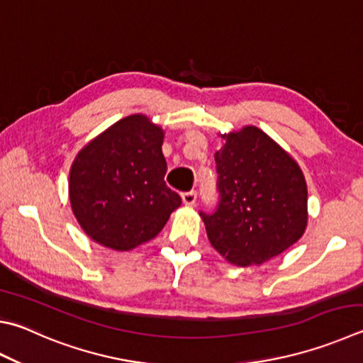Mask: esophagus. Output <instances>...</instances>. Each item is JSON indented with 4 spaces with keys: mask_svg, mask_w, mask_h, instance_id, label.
Segmentation results:
<instances>
[{
    "mask_svg": "<svg viewBox=\"0 0 363 363\" xmlns=\"http://www.w3.org/2000/svg\"><path fill=\"white\" fill-rule=\"evenodd\" d=\"M182 203L186 204V206H194V204L196 203V192H194V190H190V192H184Z\"/></svg>",
    "mask_w": 363,
    "mask_h": 363,
    "instance_id": "1",
    "label": "esophagus"
}]
</instances>
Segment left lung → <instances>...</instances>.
Segmentation results:
<instances>
[{
	"label": "left lung",
	"mask_w": 363,
	"mask_h": 363,
	"mask_svg": "<svg viewBox=\"0 0 363 363\" xmlns=\"http://www.w3.org/2000/svg\"><path fill=\"white\" fill-rule=\"evenodd\" d=\"M216 171L219 204L200 213L209 242L238 267L260 265L301 238L308 223L306 181L291 155L265 131L222 135Z\"/></svg>",
	"instance_id": "8db88e82"
}]
</instances>
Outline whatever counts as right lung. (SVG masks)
<instances>
[{
  "instance_id": "add662e5",
  "label": "right lung",
  "mask_w": 363,
  "mask_h": 363,
  "mask_svg": "<svg viewBox=\"0 0 363 363\" xmlns=\"http://www.w3.org/2000/svg\"><path fill=\"white\" fill-rule=\"evenodd\" d=\"M163 130L133 114L111 125L76 155L69 169V203L91 240L130 250L162 232L181 196L167 187Z\"/></svg>"
}]
</instances>
